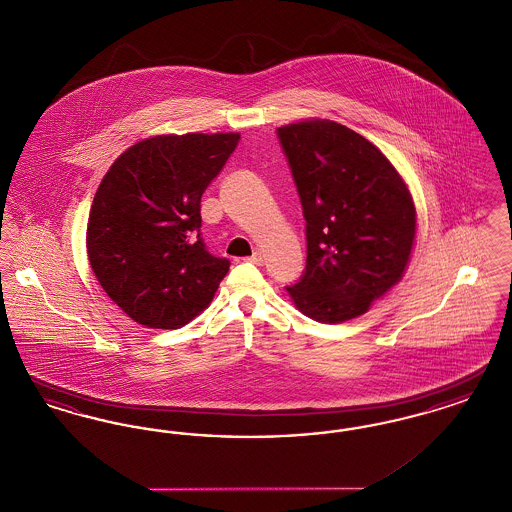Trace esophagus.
<instances>
[{
  "instance_id": "esophagus-1",
  "label": "esophagus",
  "mask_w": 512,
  "mask_h": 512,
  "mask_svg": "<svg viewBox=\"0 0 512 512\" xmlns=\"http://www.w3.org/2000/svg\"><path fill=\"white\" fill-rule=\"evenodd\" d=\"M249 261L255 263V265H263L265 259H263V253H261V251H255V253L249 257Z\"/></svg>"
}]
</instances>
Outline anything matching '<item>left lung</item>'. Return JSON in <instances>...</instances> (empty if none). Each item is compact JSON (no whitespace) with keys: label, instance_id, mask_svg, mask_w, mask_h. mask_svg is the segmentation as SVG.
Segmentation results:
<instances>
[{"label":"left lung","instance_id":"left-lung-1","mask_svg":"<svg viewBox=\"0 0 512 512\" xmlns=\"http://www.w3.org/2000/svg\"><path fill=\"white\" fill-rule=\"evenodd\" d=\"M276 134L307 222V265L288 293L303 315L324 324L365 315L409 265L411 192L388 157L343 124L313 119Z\"/></svg>","mask_w":512,"mask_h":512}]
</instances>
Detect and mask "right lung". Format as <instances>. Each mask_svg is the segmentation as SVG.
Returning a JSON list of instances; mask_svg holds the SVG:
<instances>
[{"instance_id":"obj_1","label":"right lung","mask_w":512,"mask_h":512,"mask_svg":"<svg viewBox=\"0 0 512 512\" xmlns=\"http://www.w3.org/2000/svg\"><path fill=\"white\" fill-rule=\"evenodd\" d=\"M238 142V132L147 138L103 176L88 259L101 288L138 324L176 330L213 301L230 261L203 244L201 195Z\"/></svg>"}]
</instances>
